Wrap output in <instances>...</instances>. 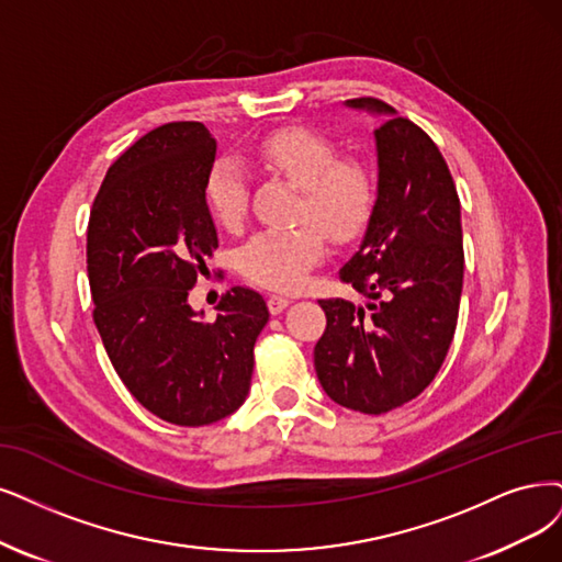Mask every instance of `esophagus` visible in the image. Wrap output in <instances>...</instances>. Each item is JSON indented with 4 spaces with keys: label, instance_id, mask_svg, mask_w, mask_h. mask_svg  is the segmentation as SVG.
Returning <instances> with one entry per match:
<instances>
[{
    "label": "esophagus",
    "instance_id": "1",
    "mask_svg": "<svg viewBox=\"0 0 562 562\" xmlns=\"http://www.w3.org/2000/svg\"><path fill=\"white\" fill-rule=\"evenodd\" d=\"M289 303H292V301H289L286 296H278V294L268 296V310H270V315H280Z\"/></svg>",
    "mask_w": 562,
    "mask_h": 562
}]
</instances>
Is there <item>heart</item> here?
<instances>
[{"instance_id": "obj_1", "label": "heart", "mask_w": 562, "mask_h": 562, "mask_svg": "<svg viewBox=\"0 0 562 562\" xmlns=\"http://www.w3.org/2000/svg\"><path fill=\"white\" fill-rule=\"evenodd\" d=\"M336 143L307 127H286L263 136L255 157L266 171L299 187L296 220L286 228H266L238 249L240 273L276 292H296L324 257V235L336 243L357 238L378 203V180L370 166L338 157ZM205 201L215 220L236 228L247 213V180L232 159L213 164L205 178Z\"/></svg>"}]
</instances>
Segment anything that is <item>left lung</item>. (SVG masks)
Segmentation results:
<instances>
[{"label": "left lung", "mask_w": 562, "mask_h": 562, "mask_svg": "<svg viewBox=\"0 0 562 562\" xmlns=\"http://www.w3.org/2000/svg\"><path fill=\"white\" fill-rule=\"evenodd\" d=\"M349 106L389 115L378 140V203L340 280L366 299H322L315 370L330 401L363 414L396 409L438 375L463 292L461 201L435 140L375 97Z\"/></svg>", "instance_id": "obj_1"}]
</instances>
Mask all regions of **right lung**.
I'll use <instances>...</instances> for the list:
<instances>
[{
	"label": "right lung",
	"mask_w": 562,
	"mask_h": 562,
	"mask_svg": "<svg viewBox=\"0 0 562 562\" xmlns=\"http://www.w3.org/2000/svg\"><path fill=\"white\" fill-rule=\"evenodd\" d=\"M217 143L201 122H166L103 178L88 222L92 317L132 396L176 426H207L245 403L263 299L234 286L203 322L187 303L217 232L205 178Z\"/></svg>",
	"instance_id": "right-lung-1"
}]
</instances>
